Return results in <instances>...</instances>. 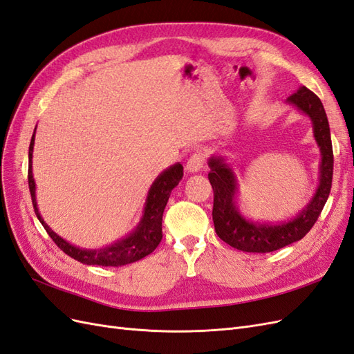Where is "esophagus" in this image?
Returning <instances> with one entry per match:
<instances>
[{"mask_svg":"<svg viewBox=\"0 0 354 354\" xmlns=\"http://www.w3.org/2000/svg\"><path fill=\"white\" fill-rule=\"evenodd\" d=\"M205 167V156L201 153H194L189 157L188 163H187V170L191 171V174H196V171H200Z\"/></svg>","mask_w":354,"mask_h":354,"instance_id":"esophagus-1","label":"esophagus"}]
</instances>
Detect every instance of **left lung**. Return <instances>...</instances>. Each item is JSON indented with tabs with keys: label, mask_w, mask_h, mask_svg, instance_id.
I'll list each match as a JSON object with an SVG mask.
<instances>
[{
	"label": "left lung",
	"mask_w": 354,
	"mask_h": 354,
	"mask_svg": "<svg viewBox=\"0 0 354 354\" xmlns=\"http://www.w3.org/2000/svg\"><path fill=\"white\" fill-rule=\"evenodd\" d=\"M288 104L310 117L313 133L322 156L319 187L310 203L294 219L285 222H252L241 216L234 201L239 184L233 169L225 163L224 157L214 156L209 158V180L214 188L212 218L215 231L221 240L239 250L267 254L301 240L315 225L329 197L334 174V153L325 108L320 99L304 86L288 97Z\"/></svg>",
	"instance_id": "8db88e82"
}]
</instances>
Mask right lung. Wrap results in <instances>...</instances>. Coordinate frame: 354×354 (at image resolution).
I'll list each match as a JSON object with an SVG mask.
<instances>
[{"label": "right lung", "mask_w": 354, "mask_h": 354, "mask_svg": "<svg viewBox=\"0 0 354 354\" xmlns=\"http://www.w3.org/2000/svg\"><path fill=\"white\" fill-rule=\"evenodd\" d=\"M34 139L32 135L31 145H29V167H28V184L29 191H31V198L35 215L41 222L43 227L48 233V236L53 239L55 243L64 250L66 255L77 259L78 262H83L87 266H102V267H121L126 264H132L139 259L145 258L151 252L158 246L163 237V231H161V221H163V212L167 205V200L170 197L171 189H174L179 180L184 176V167L180 163L170 166L165 171L157 176V179L151 185L148 191V197L145 201L144 215L142 219L138 224V227L130 233L127 237L121 239L115 243L109 245L102 249H82L74 245L68 243L66 240L59 237L55 231L50 228L44 219L41 218L37 207L35 200V183L32 176V153H34Z\"/></svg>", "instance_id": "1"}]
</instances>
